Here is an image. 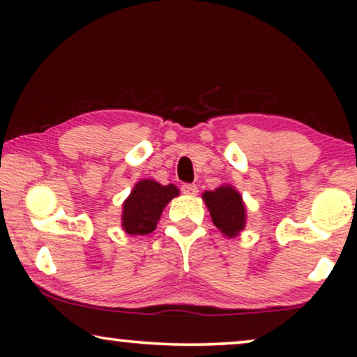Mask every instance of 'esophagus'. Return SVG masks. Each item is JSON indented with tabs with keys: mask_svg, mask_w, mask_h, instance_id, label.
Returning <instances> with one entry per match:
<instances>
[{
	"mask_svg": "<svg viewBox=\"0 0 357 357\" xmlns=\"http://www.w3.org/2000/svg\"><path fill=\"white\" fill-rule=\"evenodd\" d=\"M182 192L185 193V195H197L198 193V187L197 185H193V183H183L182 185Z\"/></svg>",
	"mask_w": 357,
	"mask_h": 357,
	"instance_id": "34e87169",
	"label": "esophagus"
}]
</instances>
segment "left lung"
Returning a JSON list of instances; mask_svg holds the SVG:
<instances>
[{
    "instance_id": "1",
    "label": "left lung",
    "mask_w": 357,
    "mask_h": 357,
    "mask_svg": "<svg viewBox=\"0 0 357 357\" xmlns=\"http://www.w3.org/2000/svg\"><path fill=\"white\" fill-rule=\"evenodd\" d=\"M213 224L222 236L234 238L241 236L247 224V208L242 195L234 185L224 183L216 190H208L202 195Z\"/></svg>"
}]
</instances>
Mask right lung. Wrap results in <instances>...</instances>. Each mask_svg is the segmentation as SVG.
<instances>
[{
  "mask_svg": "<svg viewBox=\"0 0 357 357\" xmlns=\"http://www.w3.org/2000/svg\"><path fill=\"white\" fill-rule=\"evenodd\" d=\"M178 195L180 190L172 183L160 185L153 178L139 180L123 202L121 229L130 236L153 232L164 208Z\"/></svg>",
  "mask_w": 357,
  "mask_h": 357,
  "instance_id": "add662e5",
  "label": "right lung"
}]
</instances>
